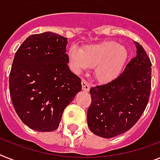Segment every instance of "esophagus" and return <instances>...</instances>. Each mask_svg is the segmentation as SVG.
Here are the masks:
<instances>
[{"label": "esophagus", "mask_w": 160, "mask_h": 160, "mask_svg": "<svg viewBox=\"0 0 160 160\" xmlns=\"http://www.w3.org/2000/svg\"><path fill=\"white\" fill-rule=\"evenodd\" d=\"M82 90L84 92H89L91 86H90V83L88 82V81H86L85 79L82 80Z\"/></svg>", "instance_id": "34e87169"}]
</instances>
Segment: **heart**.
Masks as SVG:
<instances>
[{
	"instance_id": "heart-1",
	"label": "heart",
	"mask_w": 160,
	"mask_h": 160,
	"mask_svg": "<svg viewBox=\"0 0 160 160\" xmlns=\"http://www.w3.org/2000/svg\"><path fill=\"white\" fill-rule=\"evenodd\" d=\"M72 65L78 71L94 67V76L99 82L108 83L122 72L128 57V51L115 42H103L80 49L72 46L68 51Z\"/></svg>"
}]
</instances>
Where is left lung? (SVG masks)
<instances>
[{"label":"left lung","instance_id":"left-lung-1","mask_svg":"<svg viewBox=\"0 0 160 160\" xmlns=\"http://www.w3.org/2000/svg\"><path fill=\"white\" fill-rule=\"evenodd\" d=\"M137 55L117 78L90 89L92 104L87 118L90 130L104 138L126 132L142 115L151 90V62L135 42Z\"/></svg>","mask_w":160,"mask_h":160}]
</instances>
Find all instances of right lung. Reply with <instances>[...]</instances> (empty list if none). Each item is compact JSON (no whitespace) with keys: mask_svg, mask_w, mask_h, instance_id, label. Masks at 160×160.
Wrapping results in <instances>:
<instances>
[{"mask_svg":"<svg viewBox=\"0 0 160 160\" xmlns=\"http://www.w3.org/2000/svg\"><path fill=\"white\" fill-rule=\"evenodd\" d=\"M68 38L51 32L33 34L14 55L10 93L17 114L38 132L58 128L66 106L82 89L68 68Z\"/></svg>","mask_w":160,"mask_h":160,"instance_id":"add662e5","label":"right lung"}]
</instances>
